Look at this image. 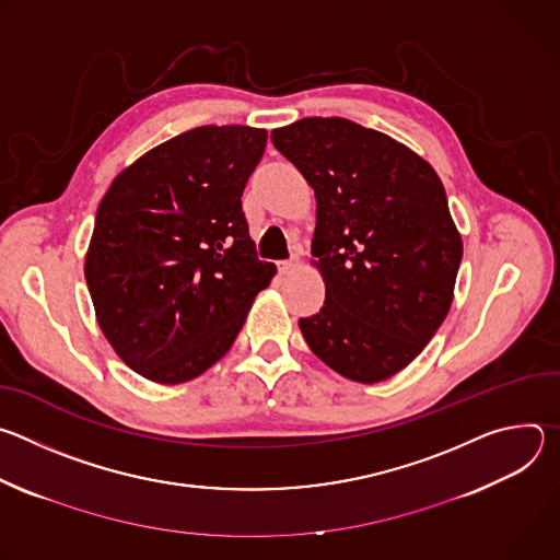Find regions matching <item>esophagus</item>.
<instances>
[{
    "instance_id": "obj_1",
    "label": "esophagus",
    "mask_w": 560,
    "mask_h": 560,
    "mask_svg": "<svg viewBox=\"0 0 560 560\" xmlns=\"http://www.w3.org/2000/svg\"><path fill=\"white\" fill-rule=\"evenodd\" d=\"M296 266H299V259H296V255H294V257H290V259H285V261H279V272H281V275H290V272L296 270Z\"/></svg>"
}]
</instances>
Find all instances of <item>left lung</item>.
I'll return each instance as SVG.
<instances>
[{"mask_svg":"<svg viewBox=\"0 0 560 560\" xmlns=\"http://www.w3.org/2000/svg\"><path fill=\"white\" fill-rule=\"evenodd\" d=\"M270 137L316 197L312 255L326 301L299 318L301 335L341 376L385 381L452 305L463 242L445 188L408 145L343 117H305Z\"/></svg>","mask_w":560,"mask_h":560,"instance_id":"left-lung-1","label":"left lung"}]
</instances>
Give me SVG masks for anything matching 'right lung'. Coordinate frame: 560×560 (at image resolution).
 Returning <instances> with one entry per match:
<instances>
[{"label":"right lung","instance_id":"obj_1","mask_svg":"<svg viewBox=\"0 0 560 560\" xmlns=\"http://www.w3.org/2000/svg\"><path fill=\"white\" fill-rule=\"evenodd\" d=\"M266 139L250 126L186 130L104 195L84 275L104 337L137 374L175 385L206 372L275 277L242 208Z\"/></svg>","mask_w":560,"mask_h":560}]
</instances>
